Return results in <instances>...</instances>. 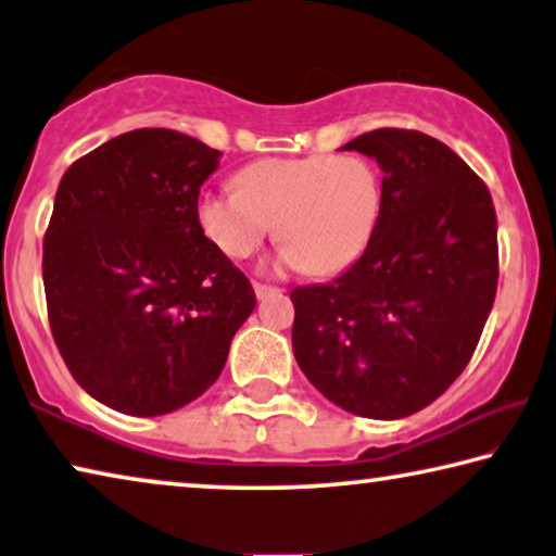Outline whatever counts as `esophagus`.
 <instances>
[{"mask_svg":"<svg viewBox=\"0 0 556 556\" xmlns=\"http://www.w3.org/2000/svg\"><path fill=\"white\" fill-rule=\"evenodd\" d=\"M253 290H255V298H258V301H263V298H268V295H276V293H278V288H273V286H263V283H253Z\"/></svg>","mask_w":556,"mask_h":556,"instance_id":"obj_1","label":"esophagus"}]
</instances>
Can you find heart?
<instances>
[{"instance_id":"obj_1","label":"heart","mask_w":556,"mask_h":556,"mask_svg":"<svg viewBox=\"0 0 556 556\" xmlns=\"http://www.w3.org/2000/svg\"><path fill=\"white\" fill-rule=\"evenodd\" d=\"M195 216L230 258L251 255L276 220L283 241L273 266L330 276L370 245L382 216V176L357 153L261 159L238 174V186L203 193Z\"/></svg>"}]
</instances>
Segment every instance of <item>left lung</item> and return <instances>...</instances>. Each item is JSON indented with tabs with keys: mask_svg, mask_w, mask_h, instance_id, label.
I'll use <instances>...</instances> for the list:
<instances>
[{
	"mask_svg": "<svg viewBox=\"0 0 556 556\" xmlns=\"http://www.w3.org/2000/svg\"><path fill=\"white\" fill-rule=\"evenodd\" d=\"M343 151L378 161L382 216L353 266L290 293L293 353L330 403L400 420L475 353L497 293V216L486 186L432 136L378 129Z\"/></svg>",
	"mask_w": 556,
	"mask_h": 556,
	"instance_id": "obj_1",
	"label": "left lung"
}]
</instances>
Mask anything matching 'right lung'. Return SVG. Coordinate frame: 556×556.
I'll list each match as a JSON object with an SVG mask.
<instances>
[{"instance_id": "1", "label": "right lung", "mask_w": 556, "mask_h": 556, "mask_svg": "<svg viewBox=\"0 0 556 556\" xmlns=\"http://www.w3.org/2000/svg\"><path fill=\"white\" fill-rule=\"evenodd\" d=\"M224 153L170 129L116 136L76 161L45 236L51 336L74 380L116 413L156 417L203 395L249 320V278L199 226Z\"/></svg>"}]
</instances>
